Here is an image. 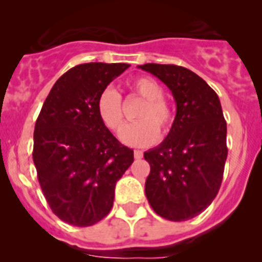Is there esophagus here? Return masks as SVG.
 <instances>
[{"mask_svg": "<svg viewBox=\"0 0 262 262\" xmlns=\"http://www.w3.org/2000/svg\"><path fill=\"white\" fill-rule=\"evenodd\" d=\"M134 156H135V159H142L143 152L142 151H134Z\"/></svg>", "mask_w": 262, "mask_h": 262, "instance_id": "obj_1", "label": "esophagus"}]
</instances>
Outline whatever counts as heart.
Listing matches in <instances>:
<instances>
[{
    "label": "heart",
    "mask_w": 262,
    "mask_h": 262,
    "mask_svg": "<svg viewBox=\"0 0 262 262\" xmlns=\"http://www.w3.org/2000/svg\"><path fill=\"white\" fill-rule=\"evenodd\" d=\"M133 93L139 96L143 105L136 113L138 122L120 131V140L131 147H147L154 144L160 136H166L172 129L174 114L164 99L161 85L152 77L140 76L128 82ZM97 113L103 124L111 131H119L123 124L120 96L113 89L103 90L97 101Z\"/></svg>",
    "instance_id": "1"
}]
</instances>
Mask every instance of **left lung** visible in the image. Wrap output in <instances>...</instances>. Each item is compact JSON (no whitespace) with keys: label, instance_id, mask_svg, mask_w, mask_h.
I'll use <instances>...</instances> for the list:
<instances>
[{"label":"left lung","instance_id":"8db88e82","mask_svg":"<svg viewBox=\"0 0 262 262\" xmlns=\"http://www.w3.org/2000/svg\"><path fill=\"white\" fill-rule=\"evenodd\" d=\"M139 68L163 81L177 107L164 142L144 152L151 165L145 195L160 216L187 221L211 205L223 180L228 149L221 101L190 69L152 62Z\"/></svg>","mask_w":262,"mask_h":262}]
</instances>
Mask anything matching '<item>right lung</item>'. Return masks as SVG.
<instances>
[{"mask_svg":"<svg viewBox=\"0 0 262 262\" xmlns=\"http://www.w3.org/2000/svg\"><path fill=\"white\" fill-rule=\"evenodd\" d=\"M128 64L88 62L66 72L51 89L35 123L38 180L51 210L77 227L110 212L117 181L134 161L97 113V101Z\"/></svg>","mask_w":262,"mask_h":262,"instance_id":"obj_1","label":"right lung"}]
</instances>
